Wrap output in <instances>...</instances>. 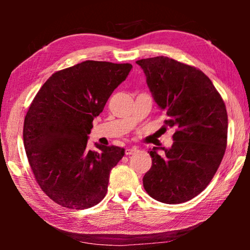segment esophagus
<instances>
[{
  "label": "esophagus",
  "instance_id": "esophagus-1",
  "mask_svg": "<svg viewBox=\"0 0 250 250\" xmlns=\"http://www.w3.org/2000/svg\"><path fill=\"white\" fill-rule=\"evenodd\" d=\"M137 147L135 146H132V147H126L125 149V154L126 155H130V154H133L134 152H137Z\"/></svg>",
  "mask_w": 250,
  "mask_h": 250
}]
</instances>
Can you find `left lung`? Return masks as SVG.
<instances>
[{
  "mask_svg": "<svg viewBox=\"0 0 250 250\" xmlns=\"http://www.w3.org/2000/svg\"><path fill=\"white\" fill-rule=\"evenodd\" d=\"M135 62L156 104L167 113L164 126L175 129L170 149L149 151L152 167L143 176V186L166 204L188 202L204 191L225 154V104L210 79L195 67L164 56Z\"/></svg>",
  "mask_w": 250,
  "mask_h": 250,
  "instance_id": "8db88e82",
  "label": "left lung"
}]
</instances>
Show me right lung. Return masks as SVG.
I'll return each instance as SVG.
<instances>
[{
  "mask_svg": "<svg viewBox=\"0 0 250 250\" xmlns=\"http://www.w3.org/2000/svg\"><path fill=\"white\" fill-rule=\"evenodd\" d=\"M132 65L86 61L53 74L25 116L23 139L42 191L71 209L89 208L107 194L112 167L125 155L119 146L87 149L92 121Z\"/></svg>",
  "mask_w": 250,
  "mask_h": 250,
  "instance_id": "obj_1",
  "label": "right lung"
}]
</instances>
